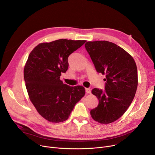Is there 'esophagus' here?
I'll return each mask as SVG.
<instances>
[{"mask_svg":"<svg viewBox=\"0 0 155 155\" xmlns=\"http://www.w3.org/2000/svg\"><path fill=\"white\" fill-rule=\"evenodd\" d=\"M85 91L87 94H91V90L90 88H85Z\"/></svg>","mask_w":155,"mask_h":155,"instance_id":"1","label":"esophagus"}]
</instances>
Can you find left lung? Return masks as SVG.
<instances>
[{
  "label": "left lung",
  "mask_w": 155,
  "mask_h": 155,
  "mask_svg": "<svg viewBox=\"0 0 155 155\" xmlns=\"http://www.w3.org/2000/svg\"><path fill=\"white\" fill-rule=\"evenodd\" d=\"M85 48L98 73L105 75L103 91L91 90L98 99V106L90 111L95 121L108 124L120 118L135 97L138 87V71L135 60L121 47L108 41L87 42Z\"/></svg>",
  "instance_id": "8db88e82"
}]
</instances>
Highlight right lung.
Returning a JSON list of instances; mask_svg holds the SVG:
<instances>
[{"mask_svg": "<svg viewBox=\"0 0 155 155\" xmlns=\"http://www.w3.org/2000/svg\"><path fill=\"white\" fill-rule=\"evenodd\" d=\"M85 42L59 39L40 43L28 55L24 70L28 95L38 113L50 122L67 120L85 94L83 86L70 87L60 79L68 69V56Z\"/></svg>", "mask_w": 155, "mask_h": 155, "instance_id": "1", "label": "right lung"}]
</instances>
